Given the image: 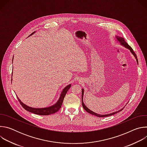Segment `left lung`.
I'll use <instances>...</instances> for the list:
<instances>
[{
  "label": "left lung",
  "mask_w": 147,
  "mask_h": 147,
  "mask_svg": "<svg viewBox=\"0 0 147 147\" xmlns=\"http://www.w3.org/2000/svg\"><path fill=\"white\" fill-rule=\"evenodd\" d=\"M116 39H117V41L118 42H119V44H120L121 45L123 46V47H125V48H127V49H128L129 50H130V52H131V53L133 55V56L135 57V58H136V61H137V64H138V59H137V56H136L135 52L133 51V49L131 48V47H130V46L128 45V44L125 41L124 39L123 38L120 37V36H117V35H116ZM84 92V89L82 88V97H81V98H82L81 99H82V107L84 108V109H85V111H86L88 113H90V114H91V115H94V116H97V117H108V116H112V115H115V114H116V113H118V112L121 111L123 109V108H123L121 109L120 110H119V111H117V112H113V113H109V114H107V115H100V114H98V113H95L94 112L91 111L90 109H88V108L85 105V104L84 103V102H83Z\"/></svg>",
  "instance_id": "obj_1"
}]
</instances>
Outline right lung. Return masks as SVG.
I'll list each match as a JSON object with an SVG mask.
<instances>
[{
	"label": "right lung",
	"mask_w": 147,
	"mask_h": 147,
	"mask_svg": "<svg viewBox=\"0 0 147 147\" xmlns=\"http://www.w3.org/2000/svg\"><path fill=\"white\" fill-rule=\"evenodd\" d=\"M34 33H35V32H32L30 36L33 35ZM71 84H69V85L67 86L66 87H65L63 88V91L60 94V98L58 99V100L57 101V102L56 103H55L54 105H53L52 106H51L49 107L42 108H32V107L26 105V104H24V103H23L22 101L20 100V99L18 98V96H17V99H18L20 103L22 105V106L23 107V108L25 109L26 111H27L31 113L39 115H52V114H53V113L57 112L61 108V105H62L63 101V99L65 98V96L66 93L67 92L68 90L71 87Z\"/></svg>",
	"instance_id": "add662e5"
}]
</instances>
